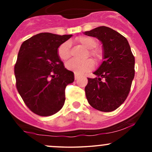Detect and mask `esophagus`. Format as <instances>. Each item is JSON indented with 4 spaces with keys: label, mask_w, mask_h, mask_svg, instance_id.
<instances>
[{
    "label": "esophagus",
    "mask_w": 152,
    "mask_h": 152,
    "mask_svg": "<svg viewBox=\"0 0 152 152\" xmlns=\"http://www.w3.org/2000/svg\"><path fill=\"white\" fill-rule=\"evenodd\" d=\"M74 78H75V80H77L78 78H79V76H78V75H77V74H75Z\"/></svg>",
    "instance_id": "34e87169"
}]
</instances>
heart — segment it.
Wrapping results in <instances>:
<instances>
[{"label":"heart","mask_w":152,"mask_h":152,"mask_svg":"<svg viewBox=\"0 0 152 152\" xmlns=\"http://www.w3.org/2000/svg\"><path fill=\"white\" fill-rule=\"evenodd\" d=\"M77 41L82 46L88 50V55L94 58L96 64L100 63L104 58V51L101 48H97L98 41L90 36H80L77 38ZM58 56L61 60L66 61L71 56V45L69 41L63 43L58 48ZM66 68L68 70L73 71L76 74H83L92 70L94 62L91 59L82 61L71 60L66 64Z\"/></svg>","instance_id":"b5f03b06"}]
</instances>
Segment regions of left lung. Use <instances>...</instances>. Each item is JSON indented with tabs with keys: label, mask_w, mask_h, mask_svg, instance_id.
Wrapping results in <instances>:
<instances>
[{
	"label": "left lung",
	"mask_w": 152,
	"mask_h": 152,
	"mask_svg": "<svg viewBox=\"0 0 152 152\" xmlns=\"http://www.w3.org/2000/svg\"><path fill=\"white\" fill-rule=\"evenodd\" d=\"M100 40L104 47V59L85 87L88 104L104 112L114 111L124 102L134 78L135 59L126 38L117 31L100 26L84 32Z\"/></svg>",
	"instance_id": "8db88e82"
}]
</instances>
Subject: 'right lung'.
<instances>
[{"label": "right lung", "instance_id": "obj_1", "mask_svg": "<svg viewBox=\"0 0 152 152\" xmlns=\"http://www.w3.org/2000/svg\"><path fill=\"white\" fill-rule=\"evenodd\" d=\"M72 35L41 33L22 43L15 64V85L27 107L41 116L55 114L65 102V88L74 81L58 56Z\"/></svg>", "mask_w": 152, "mask_h": 152}]
</instances>
